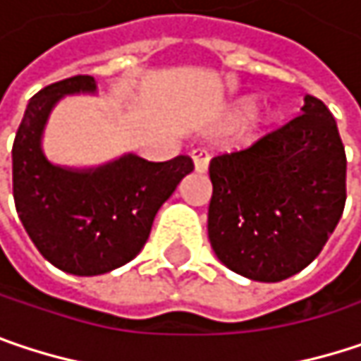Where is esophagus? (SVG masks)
<instances>
[{
  "mask_svg": "<svg viewBox=\"0 0 361 361\" xmlns=\"http://www.w3.org/2000/svg\"><path fill=\"white\" fill-rule=\"evenodd\" d=\"M190 157H192L194 169H196L198 173H204V171L209 169V154H207V150H202V148H194V150L190 152Z\"/></svg>",
  "mask_w": 361,
  "mask_h": 361,
  "instance_id": "1",
  "label": "esophagus"
}]
</instances>
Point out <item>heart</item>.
Listing matches in <instances>:
<instances>
[{
  "instance_id": "b5f03b06",
  "label": "heart",
  "mask_w": 361,
  "mask_h": 361,
  "mask_svg": "<svg viewBox=\"0 0 361 361\" xmlns=\"http://www.w3.org/2000/svg\"><path fill=\"white\" fill-rule=\"evenodd\" d=\"M254 109H256V101L254 99H242L231 109V119L233 121H242V119H246L247 115L254 114ZM252 121H254V130H262V128H267L273 121V115L269 114V111H256Z\"/></svg>"
}]
</instances>
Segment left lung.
<instances>
[{"instance_id":"1","label":"left lung","mask_w":361,"mask_h":361,"mask_svg":"<svg viewBox=\"0 0 361 361\" xmlns=\"http://www.w3.org/2000/svg\"><path fill=\"white\" fill-rule=\"evenodd\" d=\"M345 171L335 117L306 94L302 114L283 128L211 161L209 240L216 258L262 283L306 269L343 214Z\"/></svg>"}]
</instances>
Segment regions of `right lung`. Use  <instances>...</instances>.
I'll return each mask as SVG.
<instances>
[{"mask_svg":"<svg viewBox=\"0 0 361 361\" xmlns=\"http://www.w3.org/2000/svg\"><path fill=\"white\" fill-rule=\"evenodd\" d=\"M68 94H97V80L66 78L26 105L12 148L14 202L45 260L63 273L94 277L136 258L157 211L194 165L185 154L150 163L134 152L97 167L51 163L43 134L53 107Z\"/></svg>","mask_w":361,"mask_h":361,"instance_id":"obj_1","label":"right lung"}]
</instances>
